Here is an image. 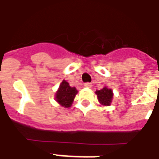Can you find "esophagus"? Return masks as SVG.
<instances>
[{
    "label": "esophagus",
    "mask_w": 159,
    "mask_h": 159,
    "mask_svg": "<svg viewBox=\"0 0 159 159\" xmlns=\"http://www.w3.org/2000/svg\"><path fill=\"white\" fill-rule=\"evenodd\" d=\"M92 83L91 82H86V83H84V87H92Z\"/></svg>",
    "instance_id": "obj_1"
}]
</instances>
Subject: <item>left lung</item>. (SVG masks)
<instances>
[{"instance_id": "8db88e82", "label": "left lung", "mask_w": 159, "mask_h": 159, "mask_svg": "<svg viewBox=\"0 0 159 159\" xmlns=\"http://www.w3.org/2000/svg\"><path fill=\"white\" fill-rule=\"evenodd\" d=\"M96 94L97 95V97H98V100L101 104L103 106L111 105L112 97H113V93H112L111 89H108L107 87H105L102 89L97 90L96 92Z\"/></svg>"}]
</instances>
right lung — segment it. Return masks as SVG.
Wrapping results in <instances>:
<instances>
[{
	"instance_id": "add662e5",
	"label": "right lung",
	"mask_w": 159,
	"mask_h": 159,
	"mask_svg": "<svg viewBox=\"0 0 159 159\" xmlns=\"http://www.w3.org/2000/svg\"><path fill=\"white\" fill-rule=\"evenodd\" d=\"M77 93L76 87H71L69 83L63 80L60 84L59 89L56 93V101L63 107L68 108L72 105L74 97Z\"/></svg>"
}]
</instances>
